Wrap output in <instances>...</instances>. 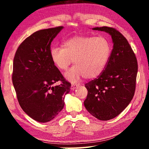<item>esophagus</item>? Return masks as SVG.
<instances>
[{
    "label": "esophagus",
    "mask_w": 149,
    "mask_h": 149,
    "mask_svg": "<svg viewBox=\"0 0 149 149\" xmlns=\"http://www.w3.org/2000/svg\"><path fill=\"white\" fill-rule=\"evenodd\" d=\"M77 86H78L77 84H72V86H71V89H72V90H74V89H75V88H76Z\"/></svg>",
    "instance_id": "1"
}]
</instances>
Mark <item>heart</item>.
I'll use <instances>...</instances> for the list:
<instances>
[{
	"label": "heart",
	"mask_w": 149,
	"mask_h": 149,
	"mask_svg": "<svg viewBox=\"0 0 149 149\" xmlns=\"http://www.w3.org/2000/svg\"><path fill=\"white\" fill-rule=\"evenodd\" d=\"M110 54L109 42L102 36L74 37L64 41L62 47L50 49V59L60 70H67L74 60L75 65L65 74L71 81L84 76L87 79L99 76L107 67Z\"/></svg>",
	"instance_id": "1"
}]
</instances>
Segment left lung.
<instances>
[{"instance_id": "obj_1", "label": "left lung", "mask_w": 149, "mask_h": 149, "mask_svg": "<svg viewBox=\"0 0 149 149\" xmlns=\"http://www.w3.org/2000/svg\"><path fill=\"white\" fill-rule=\"evenodd\" d=\"M93 29L109 33L114 45L104 71L85 84L88 93L84 105L93 116L107 121L119 115L132 100L138 65L132 47L120 32L106 26Z\"/></svg>"}]
</instances>
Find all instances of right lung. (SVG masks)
<instances>
[{
    "label": "right lung",
    "mask_w": 149,
    "mask_h": 149,
    "mask_svg": "<svg viewBox=\"0 0 149 149\" xmlns=\"http://www.w3.org/2000/svg\"><path fill=\"white\" fill-rule=\"evenodd\" d=\"M62 26L35 32L20 44L13 62L12 83L20 107L32 119L45 123L64 107L71 84L65 81L50 57L51 42ZM60 80L61 84L53 86Z\"/></svg>",
    "instance_id": "obj_1"
}]
</instances>
